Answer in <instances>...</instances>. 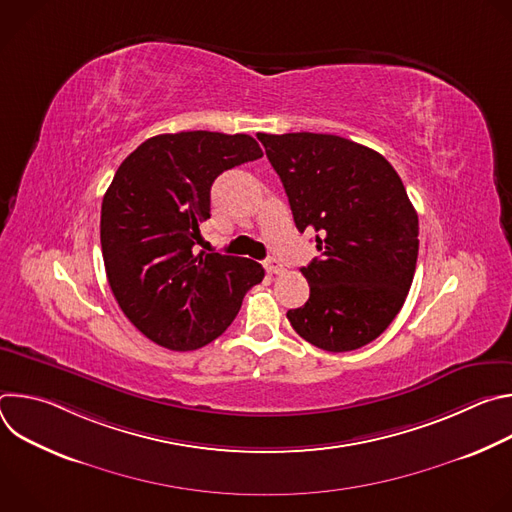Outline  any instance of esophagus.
Wrapping results in <instances>:
<instances>
[{
	"label": "esophagus",
	"mask_w": 512,
	"mask_h": 512,
	"mask_svg": "<svg viewBox=\"0 0 512 512\" xmlns=\"http://www.w3.org/2000/svg\"><path fill=\"white\" fill-rule=\"evenodd\" d=\"M263 265H265V271L271 273V275H277V273H283V271H285V267H283L277 259H273V257H269Z\"/></svg>",
	"instance_id": "1"
}]
</instances>
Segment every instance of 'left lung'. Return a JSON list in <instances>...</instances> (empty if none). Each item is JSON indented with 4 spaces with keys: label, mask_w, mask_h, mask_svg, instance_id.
<instances>
[{
    "label": "left lung",
    "mask_w": 512,
    "mask_h": 512,
    "mask_svg": "<svg viewBox=\"0 0 512 512\" xmlns=\"http://www.w3.org/2000/svg\"><path fill=\"white\" fill-rule=\"evenodd\" d=\"M300 233L320 257L302 267L310 298L287 320L310 344L348 352L379 338L405 304L419 251L417 212L395 168L330 133H257Z\"/></svg>",
    "instance_id": "obj_1"
}]
</instances>
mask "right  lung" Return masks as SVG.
I'll return each mask as SVG.
<instances>
[{
    "label": "right lung",
    "instance_id": "obj_1",
    "mask_svg": "<svg viewBox=\"0 0 512 512\" xmlns=\"http://www.w3.org/2000/svg\"><path fill=\"white\" fill-rule=\"evenodd\" d=\"M261 156L245 133L180 131L145 139L115 172L101 206L105 271L119 308L152 342L202 348L265 277L257 261L192 251L216 176Z\"/></svg>",
    "mask_w": 512,
    "mask_h": 512
}]
</instances>
